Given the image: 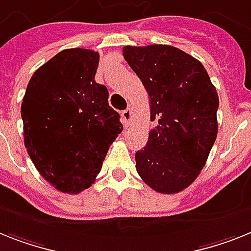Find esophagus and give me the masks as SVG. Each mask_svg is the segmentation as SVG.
<instances>
[{"mask_svg":"<svg viewBox=\"0 0 251 251\" xmlns=\"http://www.w3.org/2000/svg\"><path fill=\"white\" fill-rule=\"evenodd\" d=\"M122 121H123V124L126 127H129L130 122H132V111L129 109L122 111Z\"/></svg>","mask_w":251,"mask_h":251,"instance_id":"1","label":"esophagus"}]
</instances>
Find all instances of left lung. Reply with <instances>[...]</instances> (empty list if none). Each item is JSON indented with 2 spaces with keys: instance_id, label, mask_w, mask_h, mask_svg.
<instances>
[{
  "instance_id": "obj_1",
  "label": "left lung",
  "mask_w": 251,
  "mask_h": 251,
  "mask_svg": "<svg viewBox=\"0 0 251 251\" xmlns=\"http://www.w3.org/2000/svg\"><path fill=\"white\" fill-rule=\"evenodd\" d=\"M123 56L150 99L155 127L136 152L142 181L160 194H177L195 181L218 133V93L202 64L168 45L126 46Z\"/></svg>"
}]
</instances>
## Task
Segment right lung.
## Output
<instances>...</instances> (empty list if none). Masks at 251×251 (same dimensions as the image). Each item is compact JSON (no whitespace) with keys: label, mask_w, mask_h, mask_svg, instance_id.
Returning a JSON list of instances; mask_svg holds the SVG:
<instances>
[{"label":"right lung","mask_w":251,"mask_h":251,"mask_svg":"<svg viewBox=\"0 0 251 251\" xmlns=\"http://www.w3.org/2000/svg\"><path fill=\"white\" fill-rule=\"evenodd\" d=\"M99 60L92 50H64L34 72L23 97L29 156L47 182L68 194L92 185L123 130L107 88L95 80Z\"/></svg>","instance_id":"right-lung-1"}]
</instances>
